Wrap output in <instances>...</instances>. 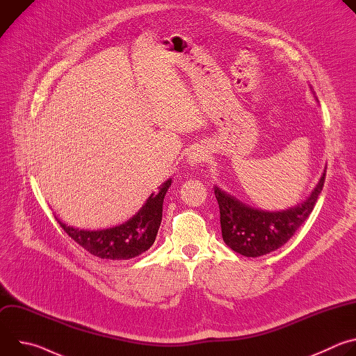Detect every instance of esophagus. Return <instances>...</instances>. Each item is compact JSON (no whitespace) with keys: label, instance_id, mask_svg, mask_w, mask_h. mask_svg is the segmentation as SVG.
Returning <instances> with one entry per match:
<instances>
[{"label":"esophagus","instance_id":"esophagus-1","mask_svg":"<svg viewBox=\"0 0 356 356\" xmlns=\"http://www.w3.org/2000/svg\"><path fill=\"white\" fill-rule=\"evenodd\" d=\"M207 158H209L207 150L197 147V149H194V150L191 152L190 156H188V165H190V166H201L202 163H204V162L207 161Z\"/></svg>","mask_w":356,"mask_h":356}]
</instances>
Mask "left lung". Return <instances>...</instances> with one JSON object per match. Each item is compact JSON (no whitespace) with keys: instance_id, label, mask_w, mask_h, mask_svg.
I'll return each instance as SVG.
<instances>
[{"instance_id":"1","label":"left lung","mask_w":356,"mask_h":356,"mask_svg":"<svg viewBox=\"0 0 356 356\" xmlns=\"http://www.w3.org/2000/svg\"><path fill=\"white\" fill-rule=\"evenodd\" d=\"M324 183L325 173H323L320 183L306 201L286 211L276 213L252 209L216 187L224 242L239 255L249 258L262 257L279 249L309 218Z\"/></svg>"}]
</instances>
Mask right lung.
I'll use <instances>...</instances> for the list:
<instances>
[{
    "mask_svg": "<svg viewBox=\"0 0 356 356\" xmlns=\"http://www.w3.org/2000/svg\"><path fill=\"white\" fill-rule=\"evenodd\" d=\"M172 180H168L159 193L150 194L145 206L125 224L101 231H84L58 222L65 232L91 255L101 259L127 261L140 255L154 245L162 222L163 198Z\"/></svg>",
    "mask_w": 356,
    "mask_h": 356,
    "instance_id": "right-lung-1",
    "label": "right lung"
}]
</instances>
